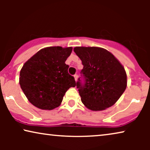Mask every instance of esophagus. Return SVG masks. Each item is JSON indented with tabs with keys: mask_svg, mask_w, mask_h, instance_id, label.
Instances as JSON below:
<instances>
[{
	"mask_svg": "<svg viewBox=\"0 0 150 150\" xmlns=\"http://www.w3.org/2000/svg\"><path fill=\"white\" fill-rule=\"evenodd\" d=\"M74 77L75 81H77V79H78V75H77V74H75L74 76Z\"/></svg>",
	"mask_w": 150,
	"mask_h": 150,
	"instance_id": "obj_1",
	"label": "esophagus"
}]
</instances>
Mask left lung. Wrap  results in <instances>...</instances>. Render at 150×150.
<instances>
[{"label":"left lung","instance_id":"obj_1","mask_svg":"<svg viewBox=\"0 0 150 150\" xmlns=\"http://www.w3.org/2000/svg\"><path fill=\"white\" fill-rule=\"evenodd\" d=\"M74 51L83 65L81 73L85 83L83 85L79 79L76 84L83 104L93 111L112 106L127 87L124 66L111 52L100 47L79 46Z\"/></svg>","mask_w":150,"mask_h":150}]
</instances>
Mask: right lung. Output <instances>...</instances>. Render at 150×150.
Listing matches in <instances>:
<instances>
[{"label": "right lung", "instance_id": "obj_1", "mask_svg": "<svg viewBox=\"0 0 150 150\" xmlns=\"http://www.w3.org/2000/svg\"><path fill=\"white\" fill-rule=\"evenodd\" d=\"M72 47L50 46L41 49L22 66L20 87L28 101L42 110H52L61 105L65 92L76 86L74 78L65 63Z\"/></svg>", "mask_w": 150, "mask_h": 150}]
</instances>
